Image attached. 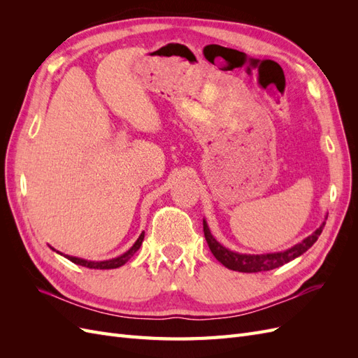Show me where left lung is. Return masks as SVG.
I'll use <instances>...</instances> for the list:
<instances>
[{
	"instance_id": "1",
	"label": "left lung",
	"mask_w": 358,
	"mask_h": 358,
	"mask_svg": "<svg viewBox=\"0 0 358 358\" xmlns=\"http://www.w3.org/2000/svg\"><path fill=\"white\" fill-rule=\"evenodd\" d=\"M324 225H326V222H322L320 225V229H317L310 236H308L305 241H301L300 243L287 249V251L273 252V254H259V255L239 254L227 249L220 242H216L215 237L210 234L208 222L204 220H203V231H204L206 242H208L212 254L221 264H224L230 270H236V272L257 273V272H267V270H273L276 267L284 266L289 263L291 259H294L300 257L303 252H306L308 249L318 241V236L321 234Z\"/></svg>"
}]
</instances>
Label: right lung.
<instances>
[{
	"label": "right lung",
	"instance_id": "right-lung-1",
	"mask_svg": "<svg viewBox=\"0 0 358 358\" xmlns=\"http://www.w3.org/2000/svg\"><path fill=\"white\" fill-rule=\"evenodd\" d=\"M143 239H145V231L138 236V239L136 241V243L128 249V251L125 252V254H122V255H119V257H116V258H112V259H106V262H88V259H82V258H78V257H70V255H64V254H61V252H58V254H61V255H64L66 258H69L70 262H73L74 264H79V266H83V267H90V268H100V270H104V268H117V267H121V266H124L129 258H131L137 251H138V248H140V245H142V242H143ZM53 249V248H52ZM53 251H55V249H53Z\"/></svg>",
	"mask_w": 358,
	"mask_h": 358
}]
</instances>
